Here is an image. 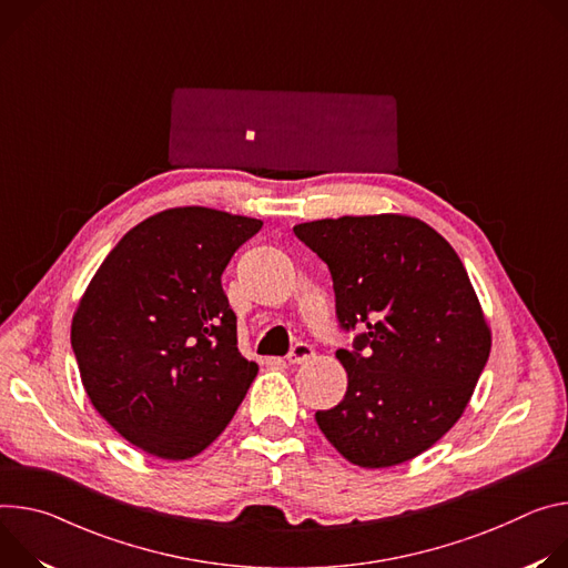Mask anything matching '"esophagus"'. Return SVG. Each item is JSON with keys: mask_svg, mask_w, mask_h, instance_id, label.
Listing matches in <instances>:
<instances>
[{"mask_svg": "<svg viewBox=\"0 0 568 568\" xmlns=\"http://www.w3.org/2000/svg\"><path fill=\"white\" fill-rule=\"evenodd\" d=\"M313 356H316V349H313L308 343H297V345H293V349L288 354V363L291 365H302V363L311 361Z\"/></svg>", "mask_w": 568, "mask_h": 568, "instance_id": "34e87169", "label": "esophagus"}]
</instances>
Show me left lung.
<instances>
[{
	"label": "left lung",
	"mask_w": 568,
	"mask_h": 568,
	"mask_svg": "<svg viewBox=\"0 0 568 568\" xmlns=\"http://www.w3.org/2000/svg\"><path fill=\"white\" fill-rule=\"evenodd\" d=\"M329 266L345 329L347 393L316 422L352 465L384 469L430 449L465 413L491 349L469 275L449 241L406 214L300 223Z\"/></svg>",
	"instance_id": "left-lung-1"
}]
</instances>
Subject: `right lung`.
I'll return each mask as SVG.
<instances>
[{"mask_svg": "<svg viewBox=\"0 0 568 568\" xmlns=\"http://www.w3.org/2000/svg\"><path fill=\"white\" fill-rule=\"evenodd\" d=\"M260 219L212 207L149 216L110 250L72 318L97 413L131 445L189 460L225 430L260 365L239 354L221 275Z\"/></svg>", "mask_w": 568, "mask_h": 568, "instance_id": "1", "label": "right lung"}]
</instances>
